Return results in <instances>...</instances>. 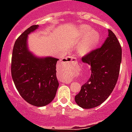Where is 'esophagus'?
I'll return each mask as SVG.
<instances>
[{
	"instance_id": "34e87169",
	"label": "esophagus",
	"mask_w": 132,
	"mask_h": 132,
	"mask_svg": "<svg viewBox=\"0 0 132 132\" xmlns=\"http://www.w3.org/2000/svg\"><path fill=\"white\" fill-rule=\"evenodd\" d=\"M77 61V59L75 57H71V56H69L65 58V61L66 62H76Z\"/></svg>"
}]
</instances>
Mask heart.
Segmentation results:
<instances>
[{
    "label": "heart",
    "mask_w": 132,
    "mask_h": 132,
    "mask_svg": "<svg viewBox=\"0 0 132 132\" xmlns=\"http://www.w3.org/2000/svg\"><path fill=\"white\" fill-rule=\"evenodd\" d=\"M77 36L79 39H82L77 45L78 51L82 54L91 52L96 47L101 39L100 34L87 25L79 27L77 31Z\"/></svg>",
    "instance_id": "heart-1"
}]
</instances>
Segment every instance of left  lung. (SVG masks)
<instances>
[{"label":"left lung","mask_w":132,"mask_h":132,"mask_svg":"<svg viewBox=\"0 0 132 132\" xmlns=\"http://www.w3.org/2000/svg\"><path fill=\"white\" fill-rule=\"evenodd\" d=\"M91 66V76L75 97L80 107L85 109L101 105L113 91L120 72L122 47L116 36L108 30V36L101 47L82 58Z\"/></svg>","instance_id":"obj_1"}]
</instances>
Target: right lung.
I'll return each instance as SVG.
<instances>
[{
  "label": "right lung",
  "mask_w": 132,
  "mask_h": 132,
  "mask_svg": "<svg viewBox=\"0 0 132 132\" xmlns=\"http://www.w3.org/2000/svg\"><path fill=\"white\" fill-rule=\"evenodd\" d=\"M39 28L30 27L15 42L11 64L12 77L21 96L35 106L52 102L59 87L56 76L58 59L36 56L29 50L28 36Z\"/></svg>",
  "instance_id": "obj_1"
}]
</instances>
